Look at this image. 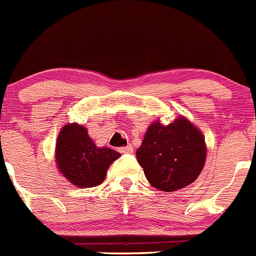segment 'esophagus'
Listing matches in <instances>:
<instances>
[{
    "instance_id": "1",
    "label": "esophagus",
    "mask_w": 256,
    "mask_h": 256,
    "mask_svg": "<svg viewBox=\"0 0 256 256\" xmlns=\"http://www.w3.org/2000/svg\"><path fill=\"white\" fill-rule=\"evenodd\" d=\"M118 150L121 153H132L134 152V148H132V146H122V148H120Z\"/></svg>"
}]
</instances>
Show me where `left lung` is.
<instances>
[{
	"label": "left lung",
	"mask_w": 256,
	"mask_h": 256,
	"mask_svg": "<svg viewBox=\"0 0 256 256\" xmlns=\"http://www.w3.org/2000/svg\"><path fill=\"white\" fill-rule=\"evenodd\" d=\"M205 136L184 116L168 125L156 120L146 130L136 160L150 186L164 192L182 190L198 178L206 162Z\"/></svg>",
	"instance_id": "1"
}]
</instances>
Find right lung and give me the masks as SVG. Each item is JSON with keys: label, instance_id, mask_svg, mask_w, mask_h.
<instances>
[{"label": "right lung", "instance_id": "1", "mask_svg": "<svg viewBox=\"0 0 256 256\" xmlns=\"http://www.w3.org/2000/svg\"><path fill=\"white\" fill-rule=\"evenodd\" d=\"M120 153L98 146L78 124H66L58 135L55 146L56 168L66 180L78 188H90L106 179V170Z\"/></svg>", "mask_w": 256, "mask_h": 256}]
</instances>
